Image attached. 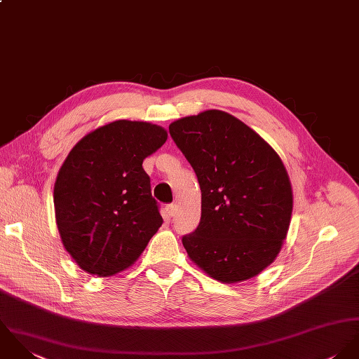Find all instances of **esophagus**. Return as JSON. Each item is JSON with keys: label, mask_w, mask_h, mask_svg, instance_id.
<instances>
[{"label": "esophagus", "mask_w": 359, "mask_h": 359, "mask_svg": "<svg viewBox=\"0 0 359 359\" xmlns=\"http://www.w3.org/2000/svg\"><path fill=\"white\" fill-rule=\"evenodd\" d=\"M166 212H168V215L173 216L175 215V212H176V205L175 204H169V205H166Z\"/></svg>", "instance_id": "esophagus-1"}]
</instances>
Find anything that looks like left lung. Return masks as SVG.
Segmentation results:
<instances>
[{"label":"left lung","mask_w":359,"mask_h":359,"mask_svg":"<svg viewBox=\"0 0 359 359\" xmlns=\"http://www.w3.org/2000/svg\"><path fill=\"white\" fill-rule=\"evenodd\" d=\"M201 189V220L183 236L190 259L222 283L248 280L280 252L292 191L276 151L227 112L210 109L169 125Z\"/></svg>","instance_id":"1"}]
</instances>
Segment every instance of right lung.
Segmentation results:
<instances>
[{"label":"right lung","instance_id":"right-lung-1","mask_svg":"<svg viewBox=\"0 0 359 359\" xmlns=\"http://www.w3.org/2000/svg\"><path fill=\"white\" fill-rule=\"evenodd\" d=\"M168 133L147 122L115 121L86 135L62 163L54 207L60 236L87 273L129 268L162 224L143 161Z\"/></svg>","mask_w":359,"mask_h":359}]
</instances>
